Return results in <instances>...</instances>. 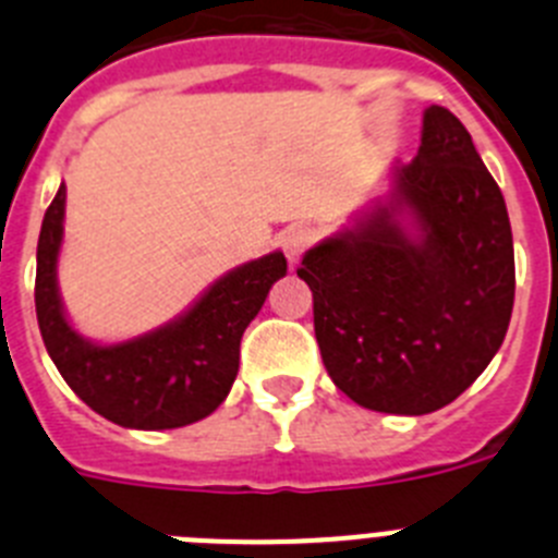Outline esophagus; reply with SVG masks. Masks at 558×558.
<instances>
[{"label":"esophagus","instance_id":"34e87169","mask_svg":"<svg viewBox=\"0 0 558 558\" xmlns=\"http://www.w3.org/2000/svg\"><path fill=\"white\" fill-rule=\"evenodd\" d=\"M310 243H313V231H310L307 226H293V229L284 231L282 248L284 256H288V263L299 265V259H302L304 251L310 248Z\"/></svg>","mask_w":558,"mask_h":558}]
</instances>
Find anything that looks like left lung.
I'll use <instances>...</instances> for the list:
<instances>
[{"instance_id": "obj_1", "label": "left lung", "mask_w": 558, "mask_h": 558, "mask_svg": "<svg viewBox=\"0 0 558 558\" xmlns=\"http://www.w3.org/2000/svg\"><path fill=\"white\" fill-rule=\"evenodd\" d=\"M388 184L304 254L299 276L335 386L368 411L422 416L500 349L514 243L500 186L447 108H425L416 159L393 161Z\"/></svg>"}]
</instances>
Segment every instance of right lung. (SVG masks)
Here are the masks:
<instances>
[{"label":"right lung","mask_w":558,"mask_h":558,"mask_svg":"<svg viewBox=\"0 0 558 558\" xmlns=\"http://www.w3.org/2000/svg\"><path fill=\"white\" fill-rule=\"evenodd\" d=\"M66 186L44 215L36 254V315L44 347L66 386L92 411L128 430H172L209 416L229 397L240 340L288 274L282 251L236 265L181 315L120 343H97L72 327L58 290Z\"/></svg>","instance_id":"add662e5"}]
</instances>
